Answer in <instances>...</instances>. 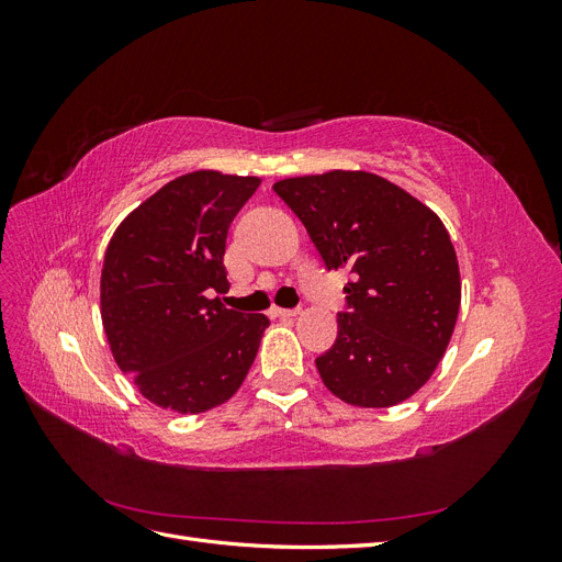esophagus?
Wrapping results in <instances>:
<instances>
[{
  "mask_svg": "<svg viewBox=\"0 0 562 562\" xmlns=\"http://www.w3.org/2000/svg\"><path fill=\"white\" fill-rule=\"evenodd\" d=\"M300 314V310H283V307H271V316H277V318H293V316H297Z\"/></svg>",
  "mask_w": 562,
  "mask_h": 562,
  "instance_id": "1",
  "label": "esophagus"
}]
</instances>
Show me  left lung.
Instances as JSON below:
<instances>
[{
	"instance_id": "8db88e82",
	"label": "left lung",
	"mask_w": 562,
	"mask_h": 562,
	"mask_svg": "<svg viewBox=\"0 0 562 562\" xmlns=\"http://www.w3.org/2000/svg\"><path fill=\"white\" fill-rule=\"evenodd\" d=\"M328 269L351 271L335 345L316 359L337 398L389 407L431 378L454 330L459 267L438 215L394 182L330 171L274 184Z\"/></svg>"
}]
</instances>
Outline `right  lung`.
Returning a JSON list of instances; mask_svg holds the SVG:
<instances>
[{
  "instance_id": "right-lung-1",
  "label": "right lung",
  "mask_w": 562,
  "mask_h": 562,
  "mask_svg": "<svg viewBox=\"0 0 562 562\" xmlns=\"http://www.w3.org/2000/svg\"><path fill=\"white\" fill-rule=\"evenodd\" d=\"M258 178L187 173L116 227L100 279L114 361L140 394L176 413L225 403L246 380L269 318L227 310L225 244Z\"/></svg>"
}]
</instances>
